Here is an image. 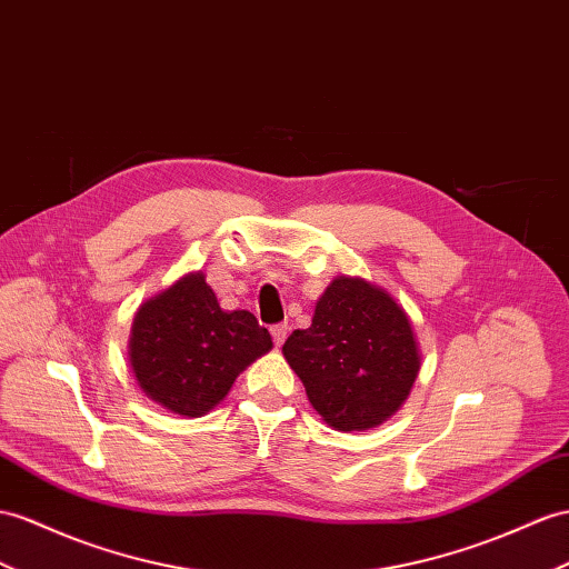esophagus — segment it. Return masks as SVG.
I'll return each instance as SVG.
<instances>
[{
  "label": "esophagus",
  "instance_id": "34e87169",
  "mask_svg": "<svg viewBox=\"0 0 569 569\" xmlns=\"http://www.w3.org/2000/svg\"><path fill=\"white\" fill-rule=\"evenodd\" d=\"M271 337H273V343L281 346L288 337V325H273L271 327Z\"/></svg>",
  "mask_w": 569,
  "mask_h": 569
}]
</instances>
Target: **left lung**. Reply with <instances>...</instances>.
Instances as JSON below:
<instances>
[{"label":"left lung","mask_w":569,"mask_h":569,"mask_svg":"<svg viewBox=\"0 0 569 569\" xmlns=\"http://www.w3.org/2000/svg\"><path fill=\"white\" fill-rule=\"evenodd\" d=\"M312 409L333 430L382 426L409 399L420 370L409 315L385 288L358 276L333 279L308 329L283 343Z\"/></svg>","instance_id":"obj_1"}]
</instances>
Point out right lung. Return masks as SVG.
I'll return each instance as SVG.
<instances>
[{
  "label": "right lung",
  "mask_w": 569,
  "mask_h": 569,
  "mask_svg": "<svg viewBox=\"0 0 569 569\" xmlns=\"http://www.w3.org/2000/svg\"><path fill=\"white\" fill-rule=\"evenodd\" d=\"M271 346V333L252 312L221 310L207 276L192 271L141 305L129 362L146 397L178 416L199 418Z\"/></svg>",
  "instance_id": "add662e5"
}]
</instances>
